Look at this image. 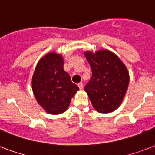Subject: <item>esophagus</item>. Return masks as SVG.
<instances>
[{
	"label": "esophagus",
	"mask_w": 155,
	"mask_h": 155,
	"mask_svg": "<svg viewBox=\"0 0 155 155\" xmlns=\"http://www.w3.org/2000/svg\"><path fill=\"white\" fill-rule=\"evenodd\" d=\"M78 87H79V88H80V90H83V88H84V84H83V83L78 84Z\"/></svg>",
	"instance_id": "1"
}]
</instances>
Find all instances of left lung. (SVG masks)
<instances>
[{"instance_id": "8db88e82", "label": "left lung", "mask_w": 155, "mask_h": 155, "mask_svg": "<svg viewBox=\"0 0 155 155\" xmlns=\"http://www.w3.org/2000/svg\"><path fill=\"white\" fill-rule=\"evenodd\" d=\"M92 69V78L84 90L92 106L101 113H109L121 104L130 82L127 68L108 50L84 51Z\"/></svg>"}]
</instances>
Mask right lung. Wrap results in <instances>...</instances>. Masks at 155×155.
Wrapping results in <instances>:
<instances>
[{
  "label": "right lung",
  "mask_w": 155,
  "mask_h": 155,
  "mask_svg": "<svg viewBox=\"0 0 155 155\" xmlns=\"http://www.w3.org/2000/svg\"><path fill=\"white\" fill-rule=\"evenodd\" d=\"M63 55L49 52L38 61L32 76L33 93L47 113L58 115L69 107L79 90L63 69Z\"/></svg>",
  "instance_id": "right-lung-1"
}]
</instances>
